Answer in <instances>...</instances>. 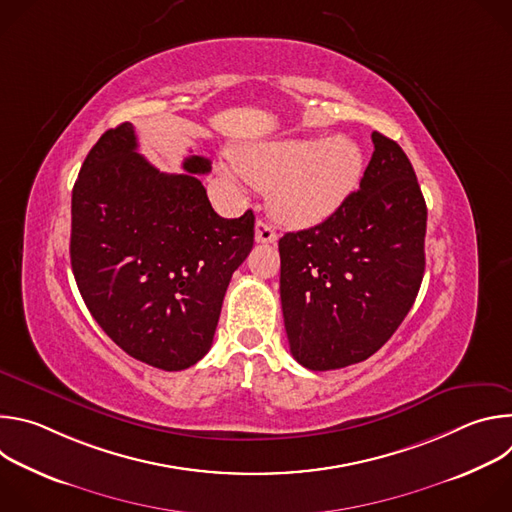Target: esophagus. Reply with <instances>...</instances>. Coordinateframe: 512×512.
<instances>
[{
  "instance_id": "1",
  "label": "esophagus",
  "mask_w": 512,
  "mask_h": 512,
  "mask_svg": "<svg viewBox=\"0 0 512 512\" xmlns=\"http://www.w3.org/2000/svg\"><path fill=\"white\" fill-rule=\"evenodd\" d=\"M255 241L257 243H275L277 241V233H275V229L267 221H257V225H255Z\"/></svg>"
}]
</instances>
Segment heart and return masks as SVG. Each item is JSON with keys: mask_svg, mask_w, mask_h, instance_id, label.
Here are the masks:
<instances>
[{"mask_svg": "<svg viewBox=\"0 0 512 512\" xmlns=\"http://www.w3.org/2000/svg\"><path fill=\"white\" fill-rule=\"evenodd\" d=\"M235 164H221L231 182L241 176L269 190L271 212L291 227H312L332 216L356 190L364 154L348 137H306L245 143Z\"/></svg>", "mask_w": 512, "mask_h": 512, "instance_id": "b5f03b06", "label": "heart"}]
</instances>
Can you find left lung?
Here are the masks:
<instances>
[{
	"mask_svg": "<svg viewBox=\"0 0 512 512\" xmlns=\"http://www.w3.org/2000/svg\"><path fill=\"white\" fill-rule=\"evenodd\" d=\"M360 188L324 223L279 239L289 350L310 371L367 360L411 310L425 271L427 208L399 143L373 131Z\"/></svg>",
	"mask_w": 512,
	"mask_h": 512,
	"instance_id": "left-lung-1",
	"label": "left lung"
}]
</instances>
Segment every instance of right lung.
Instances as JSON below:
<instances>
[{"mask_svg":"<svg viewBox=\"0 0 512 512\" xmlns=\"http://www.w3.org/2000/svg\"><path fill=\"white\" fill-rule=\"evenodd\" d=\"M166 174L137 154L131 123L105 131L72 188L70 265L105 334L129 356L184 371L212 346L235 269L253 249L255 216H218L202 156Z\"/></svg>","mask_w":512,"mask_h":512,"instance_id":"1","label":"right lung"}]
</instances>
